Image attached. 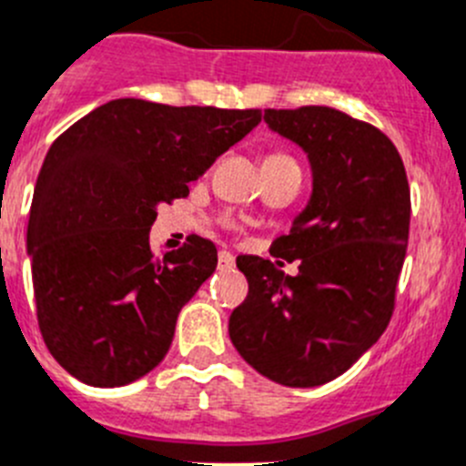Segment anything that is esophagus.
I'll return each mask as SVG.
<instances>
[{"label": "esophagus", "instance_id": "obj_1", "mask_svg": "<svg viewBox=\"0 0 466 466\" xmlns=\"http://www.w3.org/2000/svg\"><path fill=\"white\" fill-rule=\"evenodd\" d=\"M218 267L220 268H232L234 267V255L229 250H220L218 255Z\"/></svg>", "mask_w": 466, "mask_h": 466}]
</instances>
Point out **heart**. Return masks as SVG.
Segmentation results:
<instances>
[{
	"mask_svg": "<svg viewBox=\"0 0 466 466\" xmlns=\"http://www.w3.org/2000/svg\"><path fill=\"white\" fill-rule=\"evenodd\" d=\"M289 160H294L292 156L282 154V151H273V154H268L267 158H264V163H289Z\"/></svg>",
	"mask_w": 466,
	"mask_h": 466,
	"instance_id": "obj_1",
	"label": "heart"
}]
</instances>
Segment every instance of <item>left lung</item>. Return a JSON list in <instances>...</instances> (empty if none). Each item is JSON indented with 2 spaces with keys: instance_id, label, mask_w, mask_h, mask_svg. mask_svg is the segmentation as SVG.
<instances>
[{
  "instance_id": "1",
  "label": "left lung",
  "mask_w": 466,
  "mask_h": 466,
  "mask_svg": "<svg viewBox=\"0 0 466 466\" xmlns=\"http://www.w3.org/2000/svg\"><path fill=\"white\" fill-rule=\"evenodd\" d=\"M264 121L308 154L312 195L271 246L276 258L299 259L297 276L271 259L237 258L248 297L229 317V338L259 375L310 389L350 370L393 317L410 181L393 142L336 107L264 110Z\"/></svg>"
}]
</instances>
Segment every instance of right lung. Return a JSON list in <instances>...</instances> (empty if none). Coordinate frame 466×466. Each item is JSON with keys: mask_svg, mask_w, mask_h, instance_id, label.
<instances>
[{"mask_svg": "<svg viewBox=\"0 0 466 466\" xmlns=\"http://www.w3.org/2000/svg\"><path fill=\"white\" fill-rule=\"evenodd\" d=\"M262 110L174 107L116 98L64 130L34 188L27 250L38 329L64 370L124 386L165 359L181 308L216 271L218 250L188 237L154 255L160 202L188 195Z\"/></svg>", "mask_w": 466, "mask_h": 466, "instance_id": "right-lung-1", "label": "right lung"}]
</instances>
